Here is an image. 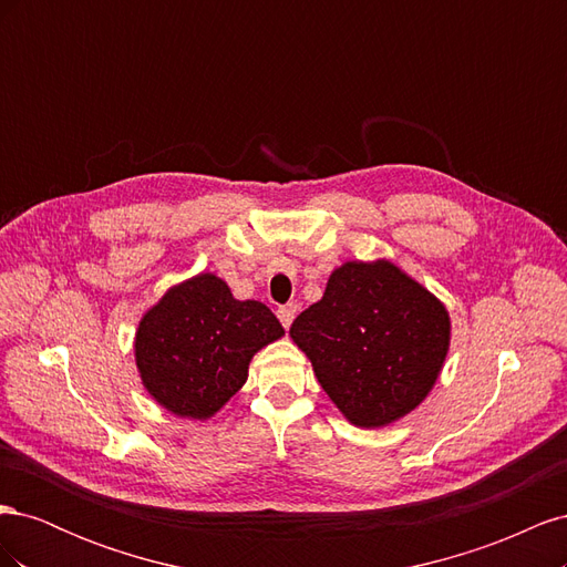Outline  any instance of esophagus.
<instances>
[{"instance_id": "esophagus-1", "label": "esophagus", "mask_w": 567, "mask_h": 567, "mask_svg": "<svg viewBox=\"0 0 567 567\" xmlns=\"http://www.w3.org/2000/svg\"><path fill=\"white\" fill-rule=\"evenodd\" d=\"M279 321L284 323V329H290V323H293L296 315H298V305L296 302H288L284 307H279Z\"/></svg>"}]
</instances>
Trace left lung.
<instances>
[{"instance_id": "8db88e82", "label": "left lung", "mask_w": 567, "mask_h": 567, "mask_svg": "<svg viewBox=\"0 0 567 567\" xmlns=\"http://www.w3.org/2000/svg\"><path fill=\"white\" fill-rule=\"evenodd\" d=\"M290 338L342 416L357 427H383L435 388L452 319L440 298L385 257L350 260L331 271Z\"/></svg>"}]
</instances>
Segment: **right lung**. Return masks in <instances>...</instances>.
<instances>
[{"label":"right lung","mask_w":567,"mask_h":567,"mask_svg":"<svg viewBox=\"0 0 567 567\" xmlns=\"http://www.w3.org/2000/svg\"><path fill=\"white\" fill-rule=\"evenodd\" d=\"M260 300H236L213 271L169 286L142 315L134 362L146 392L169 414L208 421L248 381L252 357L284 338Z\"/></svg>","instance_id":"obj_1"}]
</instances>
